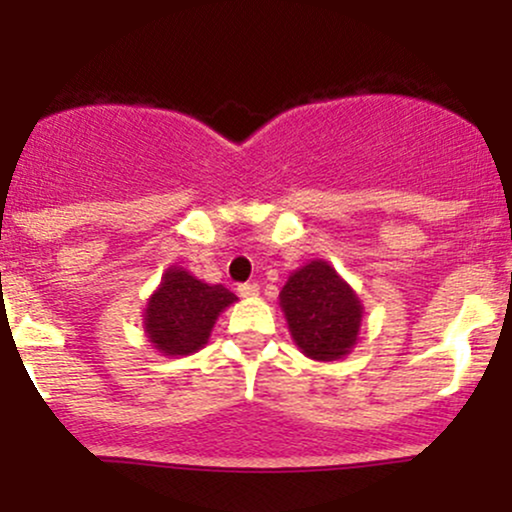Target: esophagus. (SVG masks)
Masks as SVG:
<instances>
[{"label": "esophagus", "instance_id": "obj_1", "mask_svg": "<svg viewBox=\"0 0 512 512\" xmlns=\"http://www.w3.org/2000/svg\"><path fill=\"white\" fill-rule=\"evenodd\" d=\"M238 293L243 298H255L257 293H260V284H240L238 286Z\"/></svg>", "mask_w": 512, "mask_h": 512}]
</instances>
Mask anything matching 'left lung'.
Returning a JSON list of instances; mask_svg holds the SVG:
<instances>
[{"label":"left lung","mask_w":512,"mask_h":512,"mask_svg":"<svg viewBox=\"0 0 512 512\" xmlns=\"http://www.w3.org/2000/svg\"><path fill=\"white\" fill-rule=\"evenodd\" d=\"M293 342L315 361L349 354L361 327V301L327 262L315 260L291 274L279 293Z\"/></svg>","instance_id":"left-lung-1"}]
</instances>
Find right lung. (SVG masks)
<instances>
[{
    "mask_svg": "<svg viewBox=\"0 0 512 512\" xmlns=\"http://www.w3.org/2000/svg\"><path fill=\"white\" fill-rule=\"evenodd\" d=\"M238 301L226 286H209L182 269H168L161 289L149 298L146 334L149 342L166 356L195 354L207 344L214 320L223 308Z\"/></svg>",
    "mask_w": 512,
    "mask_h": 512,
    "instance_id": "right-lung-1",
    "label": "right lung"
}]
</instances>
